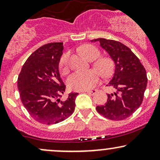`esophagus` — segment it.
<instances>
[{
	"mask_svg": "<svg viewBox=\"0 0 160 160\" xmlns=\"http://www.w3.org/2000/svg\"><path fill=\"white\" fill-rule=\"evenodd\" d=\"M86 93H88V94H90V95H94L95 93H96L97 90L96 89H93V90H86L85 91Z\"/></svg>",
	"mask_w": 160,
	"mask_h": 160,
	"instance_id": "1",
	"label": "esophagus"
}]
</instances>
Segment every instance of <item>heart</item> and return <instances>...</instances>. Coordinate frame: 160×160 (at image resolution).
Returning <instances> with one entry per match:
<instances>
[{
	"label": "heart",
	"mask_w": 160,
	"mask_h": 160,
	"mask_svg": "<svg viewBox=\"0 0 160 160\" xmlns=\"http://www.w3.org/2000/svg\"><path fill=\"white\" fill-rule=\"evenodd\" d=\"M82 54L89 60L96 59L100 56V51L95 46L86 44L80 49ZM69 53L63 54L59 60L60 71L63 74L68 72ZM93 66L99 71L104 77H108L111 74L113 70V61L109 57H102L98 58L93 64ZM100 79V74L95 69L89 70L87 71H75L70 75L68 79V85L70 89L76 91L88 90L93 88L98 83Z\"/></svg>",
	"instance_id": "b5f03b06"
}]
</instances>
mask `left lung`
Returning a JSON list of instances; mask_svg holds the SVG:
<instances>
[{
  "mask_svg": "<svg viewBox=\"0 0 160 160\" xmlns=\"http://www.w3.org/2000/svg\"><path fill=\"white\" fill-rule=\"evenodd\" d=\"M91 41H98L116 65L113 77L107 85L114 92L108 94L105 104L97 106V111L109 120H125L142 103L148 83L146 70L139 58L123 43L104 38Z\"/></svg>",
  "mask_w": 160,
  "mask_h": 160,
  "instance_id": "obj_1",
  "label": "left lung"
}]
</instances>
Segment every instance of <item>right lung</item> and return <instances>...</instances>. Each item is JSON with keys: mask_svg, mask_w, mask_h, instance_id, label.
<instances>
[{"mask_svg": "<svg viewBox=\"0 0 160 160\" xmlns=\"http://www.w3.org/2000/svg\"><path fill=\"white\" fill-rule=\"evenodd\" d=\"M64 49L62 42L43 45L28 58L18 78L20 98L31 117L40 123L56 124L74 113L78 93L65 94L58 63Z\"/></svg>", "mask_w": 160, "mask_h": 160, "instance_id": "add662e5", "label": "right lung"}]
</instances>
